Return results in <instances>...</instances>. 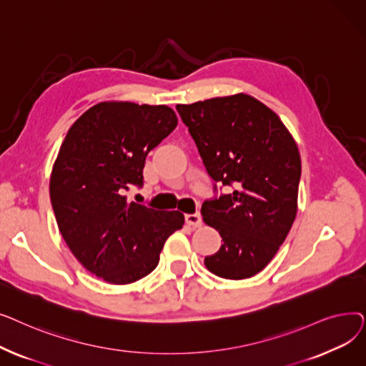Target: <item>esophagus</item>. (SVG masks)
I'll use <instances>...</instances> for the list:
<instances>
[{"label":"esophagus","mask_w":366,"mask_h":366,"mask_svg":"<svg viewBox=\"0 0 366 366\" xmlns=\"http://www.w3.org/2000/svg\"><path fill=\"white\" fill-rule=\"evenodd\" d=\"M185 222L191 227H200L202 225V217L200 214H187Z\"/></svg>","instance_id":"obj_1"}]
</instances>
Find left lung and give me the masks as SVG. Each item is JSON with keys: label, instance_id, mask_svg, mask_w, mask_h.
I'll use <instances>...</instances> for the list:
<instances>
[{"label": "left lung", "instance_id": "obj_1", "mask_svg": "<svg viewBox=\"0 0 366 366\" xmlns=\"http://www.w3.org/2000/svg\"><path fill=\"white\" fill-rule=\"evenodd\" d=\"M177 109L210 178L234 185L232 194L202 206L203 221L224 242L204 265L224 279L252 277L273 259L297 217L298 147L277 114L244 93Z\"/></svg>", "mask_w": 366, "mask_h": 366}]
</instances>
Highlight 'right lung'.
Wrapping results in <instances>:
<instances>
[{"label":"right lung","instance_id":"right-lung-1","mask_svg":"<svg viewBox=\"0 0 366 366\" xmlns=\"http://www.w3.org/2000/svg\"><path fill=\"white\" fill-rule=\"evenodd\" d=\"M178 124L166 105L101 102L68 130L50 177L59 232L84 268L112 285H127L157 267L167 237L184 225L178 210L127 202L142 187L148 152Z\"/></svg>","mask_w":366,"mask_h":366}]
</instances>
